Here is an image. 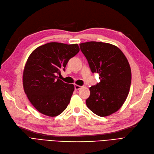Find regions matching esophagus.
<instances>
[{
    "label": "esophagus",
    "instance_id": "34e87169",
    "mask_svg": "<svg viewBox=\"0 0 154 154\" xmlns=\"http://www.w3.org/2000/svg\"><path fill=\"white\" fill-rule=\"evenodd\" d=\"M81 88H82V86H79V85H77V84L74 85V88H75V91H77V90H79V89H80Z\"/></svg>",
    "mask_w": 154,
    "mask_h": 154
}]
</instances>
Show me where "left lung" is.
<instances>
[{"mask_svg": "<svg viewBox=\"0 0 154 154\" xmlns=\"http://www.w3.org/2000/svg\"><path fill=\"white\" fill-rule=\"evenodd\" d=\"M93 73L99 74L100 82L89 88L86 100L88 109L105 117L117 112L126 101L131 82V71L126 57L112 44L88 42L79 44Z\"/></svg>", "mask_w": 154, "mask_h": 154, "instance_id": "obj_1", "label": "left lung"}]
</instances>
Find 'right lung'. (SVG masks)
<instances>
[{
  "instance_id": "right-lung-1",
  "label": "right lung",
  "mask_w": 154,
  "mask_h": 154,
  "mask_svg": "<svg viewBox=\"0 0 154 154\" xmlns=\"http://www.w3.org/2000/svg\"><path fill=\"white\" fill-rule=\"evenodd\" d=\"M78 44L49 42L34 50L23 71L25 93L33 106L41 113L56 117L69 104L74 86L59 79L69 60L79 52Z\"/></svg>"
}]
</instances>
